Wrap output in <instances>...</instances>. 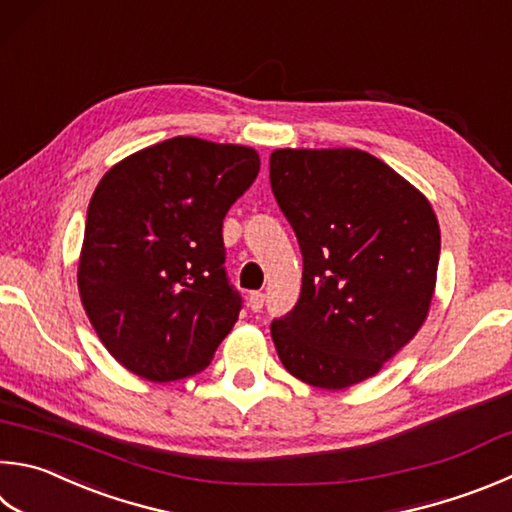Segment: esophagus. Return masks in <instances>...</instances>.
<instances>
[{"label": "esophagus", "instance_id": "esophagus-1", "mask_svg": "<svg viewBox=\"0 0 512 512\" xmlns=\"http://www.w3.org/2000/svg\"><path fill=\"white\" fill-rule=\"evenodd\" d=\"M264 300H266V295L262 293V291H253L248 295V306H250V311H262L264 309Z\"/></svg>", "mask_w": 512, "mask_h": 512}]
</instances>
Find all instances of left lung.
Wrapping results in <instances>:
<instances>
[{
	"label": "left lung",
	"mask_w": 512,
	"mask_h": 512,
	"mask_svg": "<svg viewBox=\"0 0 512 512\" xmlns=\"http://www.w3.org/2000/svg\"><path fill=\"white\" fill-rule=\"evenodd\" d=\"M271 188L304 259L300 300L271 324L282 365L320 389L376 376L430 313L441 253L432 203L351 147L275 150Z\"/></svg>",
	"instance_id": "8db88e82"
}]
</instances>
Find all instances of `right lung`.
I'll list each match as a JSON object with an SVG mask.
<instances>
[{
  "instance_id": "add662e5",
  "label": "right lung",
  "mask_w": 512,
  "mask_h": 512,
  "mask_svg": "<svg viewBox=\"0 0 512 512\" xmlns=\"http://www.w3.org/2000/svg\"><path fill=\"white\" fill-rule=\"evenodd\" d=\"M257 172L253 147L176 136L129 154L96 185L78 291L100 342L132 374H199L235 327L241 297L221 228Z\"/></svg>"
}]
</instances>
